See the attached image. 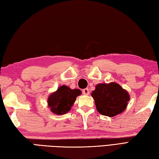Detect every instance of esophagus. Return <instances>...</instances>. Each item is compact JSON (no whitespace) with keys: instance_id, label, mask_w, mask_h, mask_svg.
Wrapping results in <instances>:
<instances>
[{"instance_id":"obj_1","label":"esophagus","mask_w":159,"mask_h":159,"mask_svg":"<svg viewBox=\"0 0 159 159\" xmlns=\"http://www.w3.org/2000/svg\"><path fill=\"white\" fill-rule=\"evenodd\" d=\"M82 93H83V94H84V95H89L90 93V91L88 88H86V89H84L83 90Z\"/></svg>"}]
</instances>
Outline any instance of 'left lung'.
<instances>
[{"label":"left lung","mask_w":159,"mask_h":159,"mask_svg":"<svg viewBox=\"0 0 159 159\" xmlns=\"http://www.w3.org/2000/svg\"><path fill=\"white\" fill-rule=\"evenodd\" d=\"M98 111L106 116H115L126 109L129 95L118 84H99L92 92Z\"/></svg>","instance_id":"1"}]
</instances>
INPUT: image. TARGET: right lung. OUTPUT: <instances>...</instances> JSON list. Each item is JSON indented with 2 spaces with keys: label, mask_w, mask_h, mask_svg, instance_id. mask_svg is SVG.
<instances>
[{
  "label": "right lung",
  "mask_w": 159,
  "mask_h": 159,
  "mask_svg": "<svg viewBox=\"0 0 159 159\" xmlns=\"http://www.w3.org/2000/svg\"><path fill=\"white\" fill-rule=\"evenodd\" d=\"M80 94V90L70 89L64 85L50 95L48 103L52 112L57 115H63L69 111L76 98Z\"/></svg>",
  "instance_id": "add662e5"
}]
</instances>
